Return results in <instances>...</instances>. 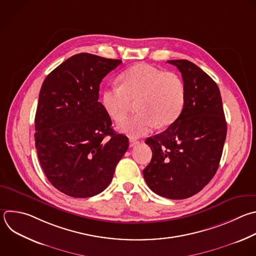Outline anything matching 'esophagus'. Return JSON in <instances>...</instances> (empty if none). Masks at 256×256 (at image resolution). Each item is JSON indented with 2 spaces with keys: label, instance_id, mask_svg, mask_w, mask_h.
Instances as JSON below:
<instances>
[{
  "label": "esophagus",
  "instance_id": "1",
  "mask_svg": "<svg viewBox=\"0 0 256 256\" xmlns=\"http://www.w3.org/2000/svg\"><path fill=\"white\" fill-rule=\"evenodd\" d=\"M138 144H140V142L136 140H132V138L130 140V148H134V146H136Z\"/></svg>",
  "mask_w": 256,
  "mask_h": 256
}]
</instances>
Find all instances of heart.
Here are the masks:
<instances>
[{
    "label": "heart",
    "mask_w": 256,
    "mask_h": 256,
    "mask_svg": "<svg viewBox=\"0 0 256 256\" xmlns=\"http://www.w3.org/2000/svg\"><path fill=\"white\" fill-rule=\"evenodd\" d=\"M122 85H110L102 94V104L116 122L128 116L132 102L138 112L118 124L130 138H140L158 126H171L180 116L185 104V85L174 72H164L148 64H138L124 71Z\"/></svg>",
    "instance_id": "1"
}]
</instances>
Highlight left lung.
<instances>
[{"instance_id":"obj_1","label":"left lung","mask_w":256,"mask_h":256,"mask_svg":"<svg viewBox=\"0 0 256 256\" xmlns=\"http://www.w3.org/2000/svg\"><path fill=\"white\" fill-rule=\"evenodd\" d=\"M166 62L182 74L185 104L175 122L146 140L152 156L142 174L152 192L180 200L200 192L216 174L227 124L216 82L188 60Z\"/></svg>"}]
</instances>
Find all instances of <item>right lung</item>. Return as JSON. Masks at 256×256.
<instances>
[{"label": "right lung", "instance_id": "right-lung-1", "mask_svg": "<svg viewBox=\"0 0 256 256\" xmlns=\"http://www.w3.org/2000/svg\"><path fill=\"white\" fill-rule=\"evenodd\" d=\"M122 63L98 55H73L45 78L35 116V144L45 176L74 198L102 193L128 148V138L112 128L98 102L100 84Z\"/></svg>", "mask_w": 256, "mask_h": 256}]
</instances>
